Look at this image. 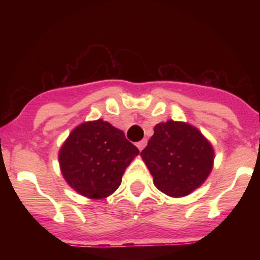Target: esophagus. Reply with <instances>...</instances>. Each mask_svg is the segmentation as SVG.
Returning a JSON list of instances; mask_svg holds the SVG:
<instances>
[{
  "instance_id": "obj_1",
  "label": "esophagus",
  "mask_w": 260,
  "mask_h": 260,
  "mask_svg": "<svg viewBox=\"0 0 260 260\" xmlns=\"http://www.w3.org/2000/svg\"><path fill=\"white\" fill-rule=\"evenodd\" d=\"M145 145H147V139H143V140H140V142L137 143V148H138L140 151L145 148Z\"/></svg>"
}]
</instances>
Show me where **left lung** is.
<instances>
[{
	"label": "left lung",
	"mask_w": 260,
	"mask_h": 260,
	"mask_svg": "<svg viewBox=\"0 0 260 260\" xmlns=\"http://www.w3.org/2000/svg\"><path fill=\"white\" fill-rule=\"evenodd\" d=\"M157 189L180 198L201 187L213 170L214 149L198 128L186 122L166 121L140 153Z\"/></svg>",
	"instance_id": "left-lung-1"
}]
</instances>
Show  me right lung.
Segmentation results:
<instances>
[{"label": "right lung", "instance_id": "1", "mask_svg": "<svg viewBox=\"0 0 260 260\" xmlns=\"http://www.w3.org/2000/svg\"><path fill=\"white\" fill-rule=\"evenodd\" d=\"M139 154L124 133L103 120L79 124L58 153L66 182L79 194L103 199L120 187L124 170Z\"/></svg>", "mask_w": 260, "mask_h": 260}]
</instances>
